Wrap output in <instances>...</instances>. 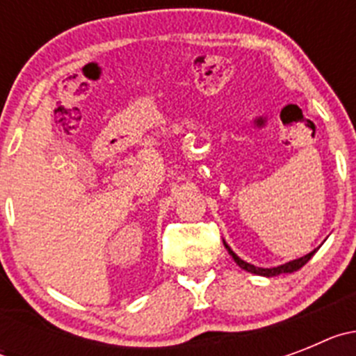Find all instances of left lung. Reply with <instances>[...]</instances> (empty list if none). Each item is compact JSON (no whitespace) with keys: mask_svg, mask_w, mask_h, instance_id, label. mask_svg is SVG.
I'll use <instances>...</instances> for the list:
<instances>
[{"mask_svg":"<svg viewBox=\"0 0 356 356\" xmlns=\"http://www.w3.org/2000/svg\"><path fill=\"white\" fill-rule=\"evenodd\" d=\"M222 244H225V248H226V250H228V253L232 254V259H234L235 262H237V266L241 267V269H244V271L251 273V275L266 276V278H271V276L284 275V273H294V271H298V269H301V267H303L305 264L308 262V260L312 259L314 254H316V251H317V250L310 251V253L305 254V257H301V259L291 260V262L282 264V266H278V267H257V266H253V264L246 262V260L238 259L237 254H235L234 251H232V248H229L225 241H222Z\"/></svg>","mask_w":356,"mask_h":356,"instance_id":"obj_1","label":"left lung"}]
</instances>
